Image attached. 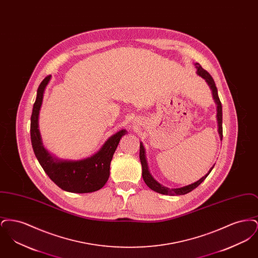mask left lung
I'll list each match as a JSON object with an SVG mask.
<instances>
[{"mask_svg": "<svg viewBox=\"0 0 258 258\" xmlns=\"http://www.w3.org/2000/svg\"><path fill=\"white\" fill-rule=\"evenodd\" d=\"M196 67H197V74L199 76H201L202 78H204L206 80V82L208 83L209 86H210L211 90H212V93H213V98H214L216 103H217V111H218V113H217V120H218V124H219V135H220L221 139H222V106H221V100H220L219 95H218V89H217V86L215 84V81H214L213 77L210 75L208 72L205 71L204 69H202V67L198 62H196ZM139 157H140V161H141V165H142V177H143L144 182L154 191H157V192L161 194V195H166V196H184V195L190 192L191 190H194L196 187H197L199 184H201L207 178V176L210 174V172L212 171V169L215 166V164H214V166L209 170L208 173L205 176H203L201 179H199L197 182L194 183V184H188V185H185V186H183V187H179V188H168L166 186H163L160 183H158L152 177L151 173L149 171V168H148L145 149H144V146H143V144L141 142H140Z\"/></svg>", "mask_w": 258, "mask_h": 258, "instance_id": "left-lung-1", "label": "left lung"}]
</instances>
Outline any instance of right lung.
<instances>
[{
    "instance_id": "1",
    "label": "right lung",
    "mask_w": 258,
    "mask_h": 258,
    "mask_svg": "<svg viewBox=\"0 0 258 258\" xmlns=\"http://www.w3.org/2000/svg\"><path fill=\"white\" fill-rule=\"evenodd\" d=\"M51 75L46 76L37 89V98L31 116V141L34 153L43 170L61 189L74 194H87L100 189L110 175V162L120 139L127 132L122 130L109 137L98 153L80 160H62L53 157L43 147L38 130V115L44 90Z\"/></svg>"
}]
</instances>
